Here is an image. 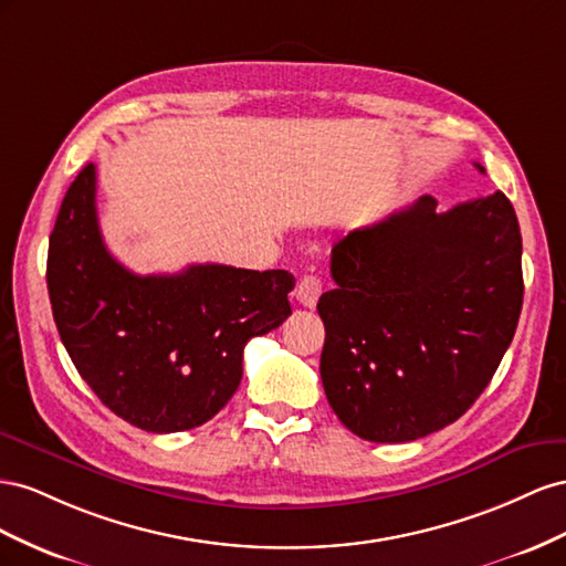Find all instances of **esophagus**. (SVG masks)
Returning <instances> with one entry per match:
<instances>
[{
	"mask_svg": "<svg viewBox=\"0 0 566 566\" xmlns=\"http://www.w3.org/2000/svg\"><path fill=\"white\" fill-rule=\"evenodd\" d=\"M319 294H322V282L317 274H305V277H301L296 289V298L301 305H305V308H315Z\"/></svg>",
	"mask_w": 566,
	"mask_h": 566,
	"instance_id": "1",
	"label": "esophagus"
}]
</instances>
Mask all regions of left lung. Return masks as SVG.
I'll return each instance as SVG.
<instances>
[{"label": "left lung", "instance_id": "8db88e82", "mask_svg": "<svg viewBox=\"0 0 566 566\" xmlns=\"http://www.w3.org/2000/svg\"><path fill=\"white\" fill-rule=\"evenodd\" d=\"M332 277L317 303L332 410L365 441L422 439L472 408L512 344L520 222L503 191L446 213L419 197L338 241Z\"/></svg>", "mask_w": 566, "mask_h": 566}]
</instances>
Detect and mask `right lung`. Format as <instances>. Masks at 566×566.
<instances>
[{
	"mask_svg": "<svg viewBox=\"0 0 566 566\" xmlns=\"http://www.w3.org/2000/svg\"><path fill=\"white\" fill-rule=\"evenodd\" d=\"M46 289L61 342L104 406L133 427L172 433L201 427L234 396L244 346L292 315L294 274L216 263L130 272L102 239L87 164L56 216Z\"/></svg>",
	"mask_w": 566,
	"mask_h": 566,
	"instance_id": "1",
	"label": "right lung"
}]
</instances>
